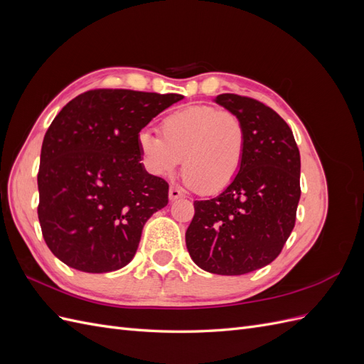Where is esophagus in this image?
Returning a JSON list of instances; mask_svg holds the SVG:
<instances>
[{"label":"esophagus","instance_id":"esophagus-1","mask_svg":"<svg viewBox=\"0 0 364 364\" xmlns=\"http://www.w3.org/2000/svg\"><path fill=\"white\" fill-rule=\"evenodd\" d=\"M183 194L178 190V188H174V186H171L170 188V191H168V197H170V200L171 202H174V200H178V199H181Z\"/></svg>","mask_w":364,"mask_h":364}]
</instances>
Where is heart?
Segmentation results:
<instances>
[{
  "label": "heart",
  "mask_w": 364,
  "mask_h": 364,
  "mask_svg": "<svg viewBox=\"0 0 364 364\" xmlns=\"http://www.w3.org/2000/svg\"><path fill=\"white\" fill-rule=\"evenodd\" d=\"M161 138L142 130L136 136L146 170L155 178H171L181 165L183 183L205 194L223 191L234 182L246 150L243 121L214 106H188L161 121Z\"/></svg>",
  "instance_id": "obj_1"
}]
</instances>
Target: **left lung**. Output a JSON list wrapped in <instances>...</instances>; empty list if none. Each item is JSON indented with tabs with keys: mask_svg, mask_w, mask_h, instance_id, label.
<instances>
[{
	"mask_svg": "<svg viewBox=\"0 0 364 364\" xmlns=\"http://www.w3.org/2000/svg\"><path fill=\"white\" fill-rule=\"evenodd\" d=\"M214 102L243 121L245 158L225 191L194 202L185 241L200 269L234 277L267 266L290 237L301 199V155L291 129L269 106L237 94Z\"/></svg>",
	"mask_w": 364,
	"mask_h": 364,
	"instance_id": "obj_1",
	"label": "left lung"
}]
</instances>
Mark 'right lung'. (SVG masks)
Segmentation results:
<instances>
[{
    "label": "right lung",
    "instance_id": "obj_1",
    "mask_svg": "<svg viewBox=\"0 0 364 364\" xmlns=\"http://www.w3.org/2000/svg\"><path fill=\"white\" fill-rule=\"evenodd\" d=\"M179 94L94 90L53 119L41 150L38 217L67 266L106 273L134 259L142 228L168 203V183L146 171L136 136Z\"/></svg>",
    "mask_w": 364,
    "mask_h": 364
}]
</instances>
